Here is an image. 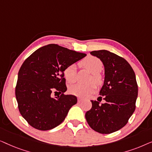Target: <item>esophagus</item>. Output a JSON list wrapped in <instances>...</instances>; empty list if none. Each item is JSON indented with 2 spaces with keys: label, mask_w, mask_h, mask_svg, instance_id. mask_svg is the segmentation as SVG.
I'll return each mask as SVG.
<instances>
[{
  "label": "esophagus",
  "mask_w": 152,
  "mask_h": 152,
  "mask_svg": "<svg viewBox=\"0 0 152 152\" xmlns=\"http://www.w3.org/2000/svg\"><path fill=\"white\" fill-rule=\"evenodd\" d=\"M82 101H83V99H81V98H78V99H77V102H82Z\"/></svg>",
  "instance_id": "esophagus-1"
}]
</instances>
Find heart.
<instances>
[{"mask_svg": "<svg viewBox=\"0 0 152 152\" xmlns=\"http://www.w3.org/2000/svg\"><path fill=\"white\" fill-rule=\"evenodd\" d=\"M81 65L88 70L91 73H92L91 81L100 84L102 82V77L99 72L102 69L103 64L98 58L92 57H88L86 59L81 61ZM64 75L66 80L68 83H73L76 80V66L75 64H71L66 67L64 70ZM96 88V86L94 83L91 82L88 84H76L70 86L69 92L70 94L75 95L79 97H87L91 93L94 92Z\"/></svg>", "mask_w": 152, "mask_h": 152, "instance_id": "b5f03b06", "label": "heart"}]
</instances>
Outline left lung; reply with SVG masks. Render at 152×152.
Here are the masks:
<instances>
[{
	"label": "left lung",
	"instance_id": "obj_1",
	"mask_svg": "<svg viewBox=\"0 0 152 152\" xmlns=\"http://www.w3.org/2000/svg\"><path fill=\"white\" fill-rule=\"evenodd\" d=\"M90 54L100 59L104 66V80L99 95H104L105 103L91 100L92 108L85 117L95 132L111 134L126 125L136 109V75L130 64L115 54L106 50Z\"/></svg>",
	"mask_w": 152,
	"mask_h": 152
}]
</instances>
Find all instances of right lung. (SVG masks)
Returning <instances> with one entry per match:
<instances>
[{
	"label": "right lung",
	"instance_id": "add662e5",
	"mask_svg": "<svg viewBox=\"0 0 152 152\" xmlns=\"http://www.w3.org/2000/svg\"><path fill=\"white\" fill-rule=\"evenodd\" d=\"M84 57L86 54L48 44L25 60L18 71L15 94L20 114L32 127L50 130L65 120L77 98L64 94L67 90L64 70ZM55 90L62 94L53 98Z\"/></svg>",
	"mask_w": 152,
	"mask_h": 152
}]
</instances>
